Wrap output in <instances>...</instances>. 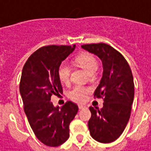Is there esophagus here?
<instances>
[{
    "label": "esophagus",
    "instance_id": "obj_1",
    "mask_svg": "<svg viewBox=\"0 0 151 151\" xmlns=\"http://www.w3.org/2000/svg\"><path fill=\"white\" fill-rule=\"evenodd\" d=\"M84 108H85L84 105H78V109H83Z\"/></svg>",
    "mask_w": 151,
    "mask_h": 151
}]
</instances>
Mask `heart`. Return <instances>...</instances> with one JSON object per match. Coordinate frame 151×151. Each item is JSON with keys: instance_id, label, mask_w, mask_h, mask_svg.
<instances>
[{"instance_id": "1", "label": "heart", "mask_w": 151, "mask_h": 151, "mask_svg": "<svg viewBox=\"0 0 151 151\" xmlns=\"http://www.w3.org/2000/svg\"><path fill=\"white\" fill-rule=\"evenodd\" d=\"M76 63L85 70L90 75L93 74L98 68V62L96 59L92 55L89 53H82L75 58ZM58 77L60 80L64 83L68 84L70 82L71 76V67L67 62H62L58 67ZM90 88L82 85H76L67 94L68 98L77 102H84L88 94L90 93Z\"/></svg>"}]
</instances>
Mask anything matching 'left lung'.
I'll list each match as a JSON object with an SVG mask.
<instances>
[{
	"label": "left lung",
	"instance_id": "1",
	"mask_svg": "<svg viewBox=\"0 0 151 151\" xmlns=\"http://www.w3.org/2000/svg\"><path fill=\"white\" fill-rule=\"evenodd\" d=\"M82 48L97 55L102 62V78L94 97L102 98L103 107L100 110L90 107L91 117L88 127L95 140L109 144L122 134L130 119L134 98L132 73L124 56L109 44H84Z\"/></svg>",
	"mask_w": 151,
	"mask_h": 151
}]
</instances>
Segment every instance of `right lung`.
Instances as JSON below:
<instances>
[{
	"mask_svg": "<svg viewBox=\"0 0 151 151\" xmlns=\"http://www.w3.org/2000/svg\"><path fill=\"white\" fill-rule=\"evenodd\" d=\"M75 45H49L36 50L23 67L19 91L24 110L36 137L43 145L56 147L69 137V125L78 107L67 101L60 109L50 102L62 94L58 67L74 50Z\"/></svg>",
	"mask_w": 151,
	"mask_h": 151,
	"instance_id": "obj_1",
	"label": "right lung"
}]
</instances>
